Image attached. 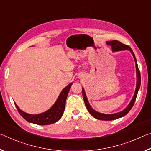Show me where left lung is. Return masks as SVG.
Instances as JSON below:
<instances>
[{
    "label": "left lung",
    "mask_w": 151,
    "mask_h": 151,
    "mask_svg": "<svg viewBox=\"0 0 151 151\" xmlns=\"http://www.w3.org/2000/svg\"><path fill=\"white\" fill-rule=\"evenodd\" d=\"M106 43L107 45H111L112 51L113 52L122 51V50H129V51L131 52V54L133 55V57H134V61H135V64H136V77H137V82H136V90L134 92V96L132 97V99L131 101L130 102V104H128V106L126 107V108L123 110V111L118 112V113H116V114H101V113H99V112L96 111L95 110L93 109L91 107L89 104H88L87 97V96H86V93H85V90L83 88H82V91H83V99H84V101H85L86 107H87V109L88 111V112H89L90 114L93 117H94L95 118H96L97 119H101V120H114V119H116L118 118H122V117H123L124 116H126V115L130 111L132 107H133L134 104V102L136 101V96H137L138 90H139V88H140L141 78H140V73L139 69H138L137 61H136V60L135 55H134V54L132 50L130 48V47L128 46V45H127L122 44V43L118 41V40H112V41H108Z\"/></svg>",
    "instance_id": "1"
}]
</instances>
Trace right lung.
Listing matches in <instances>:
<instances>
[{
	"label": "right lung",
	"mask_w": 151,
	"mask_h": 151,
	"mask_svg": "<svg viewBox=\"0 0 151 151\" xmlns=\"http://www.w3.org/2000/svg\"><path fill=\"white\" fill-rule=\"evenodd\" d=\"M73 83H70L62 91L59 97L57 99L56 101L53 105L51 108L44 113L32 115L25 113L20 109L17 104L15 105L19 113L23 118L30 123L35 124L37 125H49L58 121L61 117L63 116L64 109H65V104L66 97L68 96V92L70 91L71 85Z\"/></svg>",
	"instance_id": "add662e5"
}]
</instances>
